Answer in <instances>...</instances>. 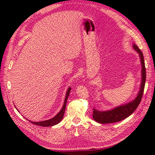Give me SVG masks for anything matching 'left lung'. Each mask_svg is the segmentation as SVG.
<instances>
[{"mask_svg": "<svg viewBox=\"0 0 155 155\" xmlns=\"http://www.w3.org/2000/svg\"><path fill=\"white\" fill-rule=\"evenodd\" d=\"M133 48L139 54L141 65H142V71H141L142 72H141V74H142V79L141 80L142 81H141L140 91L137 94V97L135 99L130 102V103L115 107L112 110L107 111H99L93 108V118L95 121L98 122V123L101 124H108L116 123V122L123 120L129 117L131 114H133L140 103L144 89V85H145L146 68L142 51L134 44L133 45Z\"/></svg>", "mask_w": 155, "mask_h": 155, "instance_id": "left-lung-1", "label": "left lung"}]
</instances>
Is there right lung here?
Returning <instances> with one entry per match:
<instances>
[{
  "label": "right lung",
  "instance_id": "right-lung-1",
  "mask_svg": "<svg viewBox=\"0 0 155 155\" xmlns=\"http://www.w3.org/2000/svg\"><path fill=\"white\" fill-rule=\"evenodd\" d=\"M71 88V87H69L67 90V93H66V97L64 99V104L63 107H62V109L61 110V111L56 115L54 117H53L51 119L49 120H44V121H41V122H32L31 121V123L38 125V126H41V127H51L53 126V125L57 124L58 123H60V122L62 120V118L64 117V111L66 109V105H67V98L68 97V95L70 94Z\"/></svg>",
  "mask_w": 155,
  "mask_h": 155
}]
</instances>
